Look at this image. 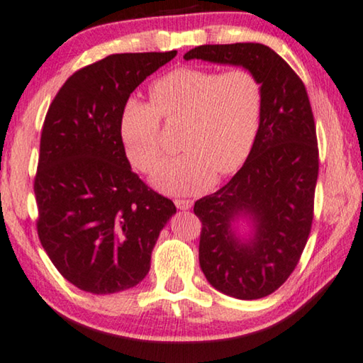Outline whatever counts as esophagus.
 <instances>
[{
  "label": "esophagus",
  "mask_w": 363,
  "mask_h": 363,
  "mask_svg": "<svg viewBox=\"0 0 363 363\" xmlns=\"http://www.w3.org/2000/svg\"><path fill=\"white\" fill-rule=\"evenodd\" d=\"M174 202H176L177 208H181V211H189V208L192 207L191 199H177V201H174Z\"/></svg>",
  "instance_id": "esophagus-1"
}]
</instances>
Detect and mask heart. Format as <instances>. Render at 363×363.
<instances>
[{
  "instance_id": "1",
  "label": "heart",
  "mask_w": 363,
  "mask_h": 363,
  "mask_svg": "<svg viewBox=\"0 0 363 363\" xmlns=\"http://www.w3.org/2000/svg\"><path fill=\"white\" fill-rule=\"evenodd\" d=\"M152 104L130 99L120 116L126 157L136 169L150 171L161 155V116L182 120L181 155L166 157L150 181L172 196L194 194L247 161L262 120L263 90L245 69L179 67L151 84Z\"/></svg>"
}]
</instances>
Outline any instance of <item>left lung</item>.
Instances as JSON below:
<instances>
[{
    "mask_svg": "<svg viewBox=\"0 0 363 363\" xmlns=\"http://www.w3.org/2000/svg\"><path fill=\"white\" fill-rule=\"evenodd\" d=\"M184 59L237 65L263 90L259 130L247 161L217 192L199 199V263L207 281L237 299L277 291L308 242L319 151L308 91L279 55L257 43L199 45Z\"/></svg>",
    "mask_w": 363,
    "mask_h": 363,
    "instance_id": "obj_1",
    "label": "left lung"
}]
</instances>
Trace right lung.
Instances as JSON below:
<instances>
[{
  "label": "right lung",
  "instance_id": "add662e5",
  "mask_svg": "<svg viewBox=\"0 0 363 363\" xmlns=\"http://www.w3.org/2000/svg\"><path fill=\"white\" fill-rule=\"evenodd\" d=\"M169 52L113 54L75 72L49 106L34 181L38 233L69 283L113 294L141 283L157 237L176 213L171 199L131 171L121 110Z\"/></svg>",
  "mask_w": 363,
  "mask_h": 363
}]
</instances>
